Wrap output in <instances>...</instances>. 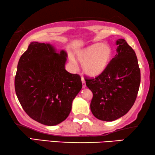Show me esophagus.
<instances>
[{"label":"esophagus","mask_w":155,"mask_h":155,"mask_svg":"<svg viewBox=\"0 0 155 155\" xmlns=\"http://www.w3.org/2000/svg\"><path fill=\"white\" fill-rule=\"evenodd\" d=\"M82 87L85 88L86 87V82L85 80H84V78H82Z\"/></svg>","instance_id":"34e87169"}]
</instances>
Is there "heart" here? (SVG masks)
<instances>
[{
	"mask_svg": "<svg viewBox=\"0 0 155 155\" xmlns=\"http://www.w3.org/2000/svg\"><path fill=\"white\" fill-rule=\"evenodd\" d=\"M112 56V48L108 44L97 43L87 46L77 54V59L82 63V70L87 75L97 77L105 71ZM71 62L77 64L74 57L71 56Z\"/></svg>",
	"mask_w": 155,
	"mask_h": 155,
	"instance_id": "b5f03b06",
	"label": "heart"
}]
</instances>
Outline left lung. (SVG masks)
I'll return each mask as SVG.
<instances>
[{
	"instance_id": "8db88e82",
	"label": "left lung",
	"mask_w": 155,
	"mask_h": 155,
	"mask_svg": "<svg viewBox=\"0 0 155 155\" xmlns=\"http://www.w3.org/2000/svg\"><path fill=\"white\" fill-rule=\"evenodd\" d=\"M116 44L117 54L105 71L95 78H85L93 94L92 113L104 121H113L128 113L140 84V70L134 50L125 39H118Z\"/></svg>"
}]
</instances>
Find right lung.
Instances as JSON below:
<instances>
[{"instance_id":"right-lung-1","label":"right lung","mask_w":155,"mask_h":155,"mask_svg":"<svg viewBox=\"0 0 155 155\" xmlns=\"http://www.w3.org/2000/svg\"><path fill=\"white\" fill-rule=\"evenodd\" d=\"M67 53L50 44L31 42L21 56L15 89L29 117L46 126H56L71 113L73 99L81 90V78L65 69Z\"/></svg>"}]
</instances>
